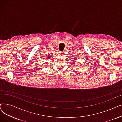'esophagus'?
<instances>
[{"mask_svg": "<svg viewBox=\"0 0 122 122\" xmlns=\"http://www.w3.org/2000/svg\"><path fill=\"white\" fill-rule=\"evenodd\" d=\"M60 55H61V56H62L64 55L65 52H64V51H61L60 53Z\"/></svg>", "mask_w": 122, "mask_h": 122, "instance_id": "34e87169", "label": "esophagus"}]
</instances>
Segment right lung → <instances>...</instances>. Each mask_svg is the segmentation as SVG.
I'll return each instance as SVG.
<instances>
[{
    "label": "right lung",
    "mask_w": 122,
    "mask_h": 122,
    "mask_svg": "<svg viewBox=\"0 0 122 122\" xmlns=\"http://www.w3.org/2000/svg\"><path fill=\"white\" fill-rule=\"evenodd\" d=\"M51 58V56H48L46 57V58H47V59H49V58Z\"/></svg>",
    "instance_id": "add662e5"
}]
</instances>
